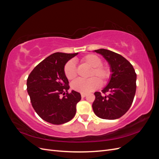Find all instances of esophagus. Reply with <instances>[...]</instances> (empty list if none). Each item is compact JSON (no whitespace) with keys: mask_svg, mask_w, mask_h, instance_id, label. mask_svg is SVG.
I'll use <instances>...</instances> for the list:
<instances>
[{"mask_svg":"<svg viewBox=\"0 0 159 159\" xmlns=\"http://www.w3.org/2000/svg\"><path fill=\"white\" fill-rule=\"evenodd\" d=\"M81 98H85L86 95H87V94L86 93H81Z\"/></svg>","mask_w":159,"mask_h":159,"instance_id":"1","label":"esophagus"}]
</instances>
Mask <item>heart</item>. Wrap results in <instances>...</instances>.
Segmentation results:
<instances>
[{"label": "heart", "instance_id": "b5f03b06", "mask_svg": "<svg viewBox=\"0 0 159 159\" xmlns=\"http://www.w3.org/2000/svg\"><path fill=\"white\" fill-rule=\"evenodd\" d=\"M81 63L89 66L91 70L86 80H76L72 83L71 88L80 93H88L99 88L100 84H106L111 76V70L109 66L102 64V60L95 54H88L81 59ZM64 74L67 79L74 80L77 78L78 71L73 61L70 60L64 66Z\"/></svg>", "mask_w": 159, "mask_h": 159}]
</instances>
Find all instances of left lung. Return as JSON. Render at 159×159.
I'll list each match as a JSON object with an SVG mask.
<instances>
[{
	"mask_svg": "<svg viewBox=\"0 0 159 159\" xmlns=\"http://www.w3.org/2000/svg\"><path fill=\"white\" fill-rule=\"evenodd\" d=\"M94 51L109 62L112 74L108 85L102 91L103 94L94 93L93 110L99 118L119 119L131 106L136 92L137 74L132 64L121 55L105 49Z\"/></svg>",
	"mask_w": 159,
	"mask_h": 159,
	"instance_id": "obj_1",
	"label": "left lung"
}]
</instances>
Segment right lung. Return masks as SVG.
Returning a JSON list of instances; mask_svg holds the SVG:
<instances>
[{
    "mask_svg": "<svg viewBox=\"0 0 159 159\" xmlns=\"http://www.w3.org/2000/svg\"><path fill=\"white\" fill-rule=\"evenodd\" d=\"M78 54L54 53L38 64L28 75L27 91L32 105L46 122L61 125L75 116L81 95L74 90L68 93L69 81L64 68L66 62Z\"/></svg>",
    "mask_w": 159,
    "mask_h": 159,
    "instance_id": "add662e5",
    "label": "right lung"
}]
</instances>
